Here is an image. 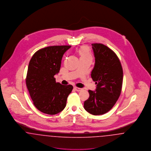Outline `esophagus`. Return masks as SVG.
Wrapping results in <instances>:
<instances>
[{
	"label": "esophagus",
	"mask_w": 151,
	"mask_h": 151,
	"mask_svg": "<svg viewBox=\"0 0 151 151\" xmlns=\"http://www.w3.org/2000/svg\"><path fill=\"white\" fill-rule=\"evenodd\" d=\"M74 89H75V90L76 91H77V92H80V91H81V90H82V89H81V88H78V87H76V86H75V87H74Z\"/></svg>",
	"instance_id": "obj_1"
}]
</instances>
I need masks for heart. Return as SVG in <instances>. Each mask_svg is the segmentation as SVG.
<instances>
[{
	"label": "heart",
	"mask_w": 151,
	"mask_h": 151,
	"mask_svg": "<svg viewBox=\"0 0 151 151\" xmlns=\"http://www.w3.org/2000/svg\"><path fill=\"white\" fill-rule=\"evenodd\" d=\"M79 53L80 58H92V55L90 52L89 49L88 47L83 46H81L79 50Z\"/></svg>",
	"instance_id": "b5f03b06"
}]
</instances>
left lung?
Wrapping results in <instances>:
<instances>
[{
  "label": "left lung",
  "instance_id": "left-lung-1",
  "mask_svg": "<svg viewBox=\"0 0 151 151\" xmlns=\"http://www.w3.org/2000/svg\"><path fill=\"white\" fill-rule=\"evenodd\" d=\"M95 64L91 77L97 87L88 91L89 97L84 103L86 111L94 115L106 113L114 106L122 91L123 70L115 52L101 43H92Z\"/></svg>",
  "mask_w": 151,
  "mask_h": 151
}]
</instances>
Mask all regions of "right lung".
Instances as JSON below:
<instances>
[{
	"instance_id": "obj_1",
	"label": "right lung",
	"mask_w": 151,
	"mask_h": 151,
	"mask_svg": "<svg viewBox=\"0 0 151 151\" xmlns=\"http://www.w3.org/2000/svg\"><path fill=\"white\" fill-rule=\"evenodd\" d=\"M71 46H52L36 51L29 62L26 84L36 108L43 113L54 115L66 106L71 85L57 83L54 75L59 72L65 52Z\"/></svg>"
}]
</instances>
